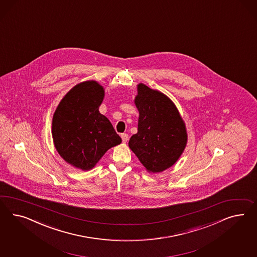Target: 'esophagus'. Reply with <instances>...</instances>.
Returning a JSON list of instances; mask_svg holds the SVG:
<instances>
[{"label": "esophagus", "mask_w": 257, "mask_h": 257, "mask_svg": "<svg viewBox=\"0 0 257 257\" xmlns=\"http://www.w3.org/2000/svg\"><path fill=\"white\" fill-rule=\"evenodd\" d=\"M120 138L122 139V142L126 143L127 140H128V135H127V134H121V135H120Z\"/></svg>", "instance_id": "obj_1"}]
</instances>
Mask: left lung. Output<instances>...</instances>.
Masks as SVG:
<instances>
[{"label": "left lung", "instance_id": "obj_1", "mask_svg": "<svg viewBox=\"0 0 257 257\" xmlns=\"http://www.w3.org/2000/svg\"><path fill=\"white\" fill-rule=\"evenodd\" d=\"M135 104L139 112L138 133L129 148L149 172L158 173L172 167L181 157L187 132L173 102L159 90L138 85Z\"/></svg>", "mask_w": 257, "mask_h": 257}]
</instances>
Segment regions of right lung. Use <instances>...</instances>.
Instances as JSON below:
<instances>
[{"mask_svg": "<svg viewBox=\"0 0 257 257\" xmlns=\"http://www.w3.org/2000/svg\"><path fill=\"white\" fill-rule=\"evenodd\" d=\"M103 86L88 80L65 94L52 118V138L57 152L71 166L90 170L112 147L121 143L109 119L99 112Z\"/></svg>", "mask_w": 257, "mask_h": 257, "instance_id": "obj_1", "label": "right lung"}]
</instances>
